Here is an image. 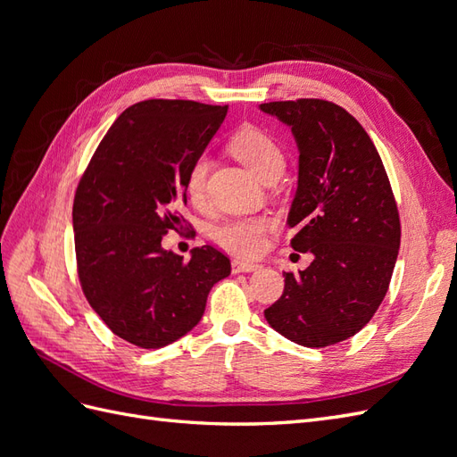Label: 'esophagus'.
<instances>
[{"mask_svg": "<svg viewBox=\"0 0 457 457\" xmlns=\"http://www.w3.org/2000/svg\"><path fill=\"white\" fill-rule=\"evenodd\" d=\"M257 269H261V265H257V262H252V261H242V259L232 261V270L234 272H253Z\"/></svg>", "mask_w": 457, "mask_h": 457, "instance_id": "obj_1", "label": "esophagus"}]
</instances>
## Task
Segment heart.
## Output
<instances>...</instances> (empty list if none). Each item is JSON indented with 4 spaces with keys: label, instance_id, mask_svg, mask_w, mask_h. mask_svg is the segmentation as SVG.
<instances>
[{
    "label": "heart",
    "instance_id": "b5f03b06",
    "mask_svg": "<svg viewBox=\"0 0 457 457\" xmlns=\"http://www.w3.org/2000/svg\"><path fill=\"white\" fill-rule=\"evenodd\" d=\"M228 150L262 183H272L284 171L286 156L282 146L262 129L242 128L230 137ZM207 170L210 162L205 156H198L190 163L185 177V192L190 204L196 207L205 205L207 200ZM272 225L274 220L269 215L230 217L212 230V238L230 253L257 255Z\"/></svg>",
    "mask_w": 457,
    "mask_h": 457
}]
</instances>
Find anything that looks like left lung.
Wrapping results in <instances>:
<instances>
[{
	"label": "left lung",
	"instance_id": "1",
	"mask_svg": "<svg viewBox=\"0 0 457 457\" xmlns=\"http://www.w3.org/2000/svg\"><path fill=\"white\" fill-rule=\"evenodd\" d=\"M292 128L299 183L287 215L305 270L284 272V294L267 322L303 347L358 334L389 289L400 247L398 207L376 145L347 110L322 99L261 104Z\"/></svg>",
	"mask_w": 457,
	"mask_h": 457
}]
</instances>
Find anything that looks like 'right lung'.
I'll list each match as a JSON object with an SVG mask.
<instances>
[{
    "label": "right lung",
    "instance_id": "right-lung-1",
    "mask_svg": "<svg viewBox=\"0 0 457 457\" xmlns=\"http://www.w3.org/2000/svg\"><path fill=\"white\" fill-rule=\"evenodd\" d=\"M227 104L150 99L123 110L81 175L74 196L78 278L112 334L141 349L183 337L207 294L230 274L213 245L188 261L162 238L185 223V177L227 116Z\"/></svg>",
    "mask_w": 457,
    "mask_h": 457
}]
</instances>
